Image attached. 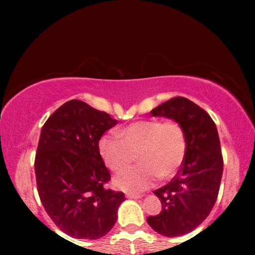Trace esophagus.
Masks as SVG:
<instances>
[{"label":"esophagus","mask_w":255,"mask_h":255,"mask_svg":"<svg viewBox=\"0 0 255 255\" xmlns=\"http://www.w3.org/2000/svg\"><path fill=\"white\" fill-rule=\"evenodd\" d=\"M125 196H127V198H134V200H137V198H140L141 197V195H137V194H127L125 195Z\"/></svg>","instance_id":"esophagus-1"}]
</instances>
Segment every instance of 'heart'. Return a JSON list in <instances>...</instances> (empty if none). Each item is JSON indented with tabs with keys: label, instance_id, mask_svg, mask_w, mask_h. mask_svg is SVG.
<instances>
[{
	"label": "heart",
	"instance_id": "1",
	"mask_svg": "<svg viewBox=\"0 0 255 255\" xmlns=\"http://www.w3.org/2000/svg\"><path fill=\"white\" fill-rule=\"evenodd\" d=\"M118 136L104 135L100 140V153L106 165L114 172L115 186L131 193H140L155 180H167L179 170L187 148L186 134L174 120H146L132 123L118 132Z\"/></svg>",
	"mask_w": 255,
	"mask_h": 255
}]
</instances>
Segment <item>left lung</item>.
<instances>
[{
    "label": "left lung",
    "mask_w": 255,
    "mask_h": 255,
    "mask_svg": "<svg viewBox=\"0 0 255 255\" xmlns=\"http://www.w3.org/2000/svg\"><path fill=\"white\" fill-rule=\"evenodd\" d=\"M151 114L179 122L186 134V154L179 172L153 191L161 201V211L147 217L148 225L160 235L179 237L196 229L216 203L223 174L221 141L209 114L186 97L166 101Z\"/></svg>",
    "instance_id": "obj_1"
}]
</instances>
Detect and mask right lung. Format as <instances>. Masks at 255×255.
<instances>
[{
    "label": "right lung",
    "instance_id": "obj_1",
    "mask_svg": "<svg viewBox=\"0 0 255 255\" xmlns=\"http://www.w3.org/2000/svg\"><path fill=\"white\" fill-rule=\"evenodd\" d=\"M117 124L109 114L80 100L58 108L45 122L34 172L43 207L62 232L76 239H99L114 228L125 200L107 189L110 173L99 141Z\"/></svg>",
    "mask_w": 255,
    "mask_h": 255
}]
</instances>
